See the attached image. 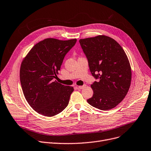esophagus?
<instances>
[{"mask_svg": "<svg viewBox=\"0 0 151 151\" xmlns=\"http://www.w3.org/2000/svg\"><path fill=\"white\" fill-rule=\"evenodd\" d=\"M86 86V85H83V86H78V89H83V88H84Z\"/></svg>", "mask_w": 151, "mask_h": 151, "instance_id": "esophagus-1", "label": "esophagus"}]
</instances>
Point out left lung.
<instances>
[{"mask_svg":"<svg viewBox=\"0 0 151 151\" xmlns=\"http://www.w3.org/2000/svg\"><path fill=\"white\" fill-rule=\"evenodd\" d=\"M79 42L92 75L99 79L91 84L93 94L87 100L88 104L104 111L116 107L126 96L132 80L131 67L125 51L114 39L105 35Z\"/></svg>","mask_w":151,"mask_h":151,"instance_id":"obj_1","label":"left lung"}]
</instances>
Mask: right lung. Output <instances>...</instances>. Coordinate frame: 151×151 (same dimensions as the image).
Wrapping results in <instances>:
<instances>
[{
    "mask_svg": "<svg viewBox=\"0 0 151 151\" xmlns=\"http://www.w3.org/2000/svg\"><path fill=\"white\" fill-rule=\"evenodd\" d=\"M76 42V39L46 38L34 45L22 60L19 75L24 96L40 114L54 116L68 105L73 88L54 79L57 77L66 54Z\"/></svg>",
    "mask_w": 151,
    "mask_h": 151,
    "instance_id": "add662e5",
    "label": "right lung"
}]
</instances>
